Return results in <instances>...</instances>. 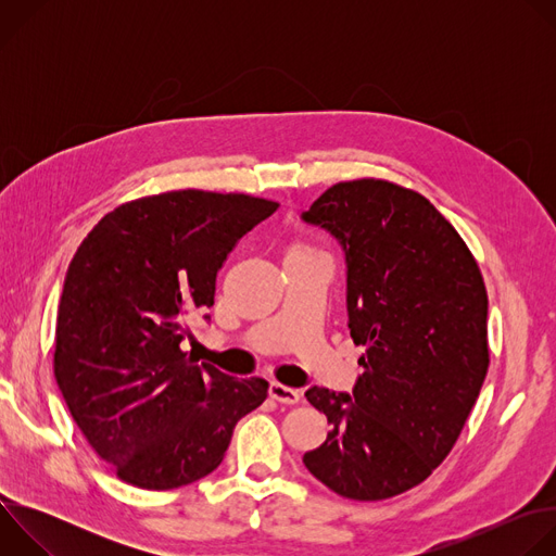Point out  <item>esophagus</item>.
Here are the masks:
<instances>
[{
	"label": "esophagus",
	"mask_w": 556,
	"mask_h": 556,
	"mask_svg": "<svg viewBox=\"0 0 556 556\" xmlns=\"http://www.w3.org/2000/svg\"><path fill=\"white\" fill-rule=\"evenodd\" d=\"M268 393H270V399H273V401L283 403V405H296V403L301 401V393H299L296 389L283 387V384H279V382H270Z\"/></svg>",
	"instance_id": "1"
}]
</instances>
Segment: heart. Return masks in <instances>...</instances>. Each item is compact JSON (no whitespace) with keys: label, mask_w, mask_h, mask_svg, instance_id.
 Returning a JSON list of instances; mask_svg holds the SVG:
<instances>
[{"label":"heart","mask_w":556,"mask_h":556,"mask_svg":"<svg viewBox=\"0 0 556 556\" xmlns=\"http://www.w3.org/2000/svg\"><path fill=\"white\" fill-rule=\"evenodd\" d=\"M305 251H312V249H307L305 244H294V247L290 249V253H305Z\"/></svg>","instance_id":"heart-1"}]
</instances>
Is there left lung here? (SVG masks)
Listing matches in <instances>:
<instances>
[{
  "label": "left lung",
  "mask_w": 556,
  "mask_h": 556,
  "mask_svg": "<svg viewBox=\"0 0 556 556\" xmlns=\"http://www.w3.org/2000/svg\"><path fill=\"white\" fill-rule=\"evenodd\" d=\"M345 251L350 334L365 367L348 393L305 399L332 425L303 455L341 497L401 495L442 464L489 371V294L453 224L418 191L380 178L332 185L303 213Z\"/></svg>",
  "instance_id": "left-lung-1"
}]
</instances>
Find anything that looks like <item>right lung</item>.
Here are the masks:
<instances>
[{
    "instance_id": "1",
    "label": "right lung",
    "mask_w": 556,
    "mask_h": 556,
    "mask_svg": "<svg viewBox=\"0 0 556 556\" xmlns=\"http://www.w3.org/2000/svg\"><path fill=\"white\" fill-rule=\"evenodd\" d=\"M279 202L180 189L110 211L76 249L56 312L54 378L116 478L172 491L213 472L268 395L182 350L228 253Z\"/></svg>"
}]
</instances>
